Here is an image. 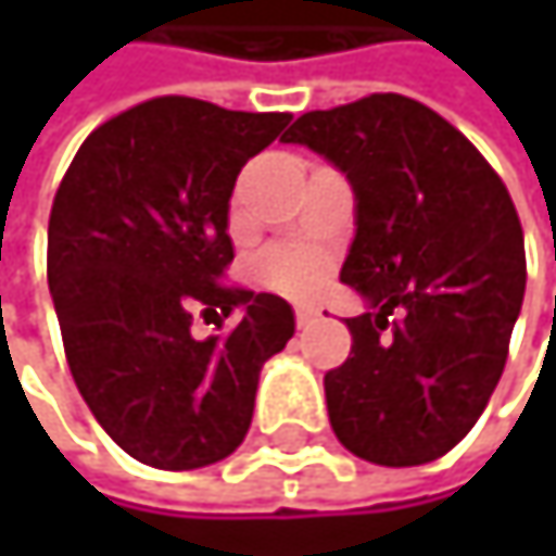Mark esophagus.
<instances>
[{
    "mask_svg": "<svg viewBox=\"0 0 556 556\" xmlns=\"http://www.w3.org/2000/svg\"><path fill=\"white\" fill-rule=\"evenodd\" d=\"M315 318H318V312H315V308H305V305H299V308H295V325H299V328H305V325H308V321H315Z\"/></svg>",
    "mask_w": 556,
    "mask_h": 556,
    "instance_id": "obj_1",
    "label": "esophagus"
}]
</instances>
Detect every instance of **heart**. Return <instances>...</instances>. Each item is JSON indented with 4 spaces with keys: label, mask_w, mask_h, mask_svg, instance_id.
Here are the masks:
<instances>
[{
    "label": "heart",
    "mask_w": 556,
    "mask_h": 556,
    "mask_svg": "<svg viewBox=\"0 0 556 556\" xmlns=\"http://www.w3.org/2000/svg\"><path fill=\"white\" fill-rule=\"evenodd\" d=\"M264 270L274 286L292 292V295H305V292L318 289V282L325 277V267L308 254H274Z\"/></svg>",
    "instance_id": "obj_1"
}]
</instances>
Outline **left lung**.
I'll return each instance as SVG.
<instances>
[{"label": "left lung", "instance_id": "left-lung-1", "mask_svg": "<svg viewBox=\"0 0 556 556\" xmlns=\"http://www.w3.org/2000/svg\"><path fill=\"white\" fill-rule=\"evenodd\" d=\"M282 141L354 189L341 282L367 312L348 318L351 357L325 374L331 428L370 464H431L477 425L508 357L525 299L511 195L451 122L395 92L305 112Z\"/></svg>", "mask_w": 556, "mask_h": 556}]
</instances>
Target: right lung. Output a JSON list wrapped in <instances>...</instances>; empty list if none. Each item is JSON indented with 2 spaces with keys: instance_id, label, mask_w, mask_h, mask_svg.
Instances as JSON below:
<instances>
[{
  "instance_id": "right-lung-1",
  "label": "right lung",
  "mask_w": 556,
  "mask_h": 556,
  "mask_svg": "<svg viewBox=\"0 0 556 556\" xmlns=\"http://www.w3.org/2000/svg\"><path fill=\"white\" fill-rule=\"evenodd\" d=\"M289 118L151 99L99 125L56 189L48 282L66 364L105 434L148 467L199 470L235 454L261 367L295 331L286 299L218 282L235 261V179ZM195 307H241L242 321L195 342Z\"/></svg>"
}]
</instances>
